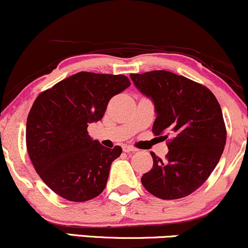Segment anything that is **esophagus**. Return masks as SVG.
Here are the masks:
<instances>
[{
  "instance_id": "34e87169",
  "label": "esophagus",
  "mask_w": 248,
  "mask_h": 248,
  "mask_svg": "<svg viewBox=\"0 0 248 248\" xmlns=\"http://www.w3.org/2000/svg\"><path fill=\"white\" fill-rule=\"evenodd\" d=\"M123 151L124 152H136L137 151V148H135V147H132V146H130V145H123Z\"/></svg>"
}]
</instances>
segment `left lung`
Returning <instances> with one entry per match:
<instances>
[{"label":"left lung","mask_w":248,"mask_h":248,"mask_svg":"<svg viewBox=\"0 0 248 248\" xmlns=\"http://www.w3.org/2000/svg\"><path fill=\"white\" fill-rule=\"evenodd\" d=\"M130 78L153 102L154 135L171 137L166 159L151 153L153 168L142 175V186L161 200L188 196L205 182L222 156L226 130L219 103L206 87L171 72Z\"/></svg>","instance_id":"obj_1"}]
</instances>
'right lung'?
<instances>
[{"mask_svg":"<svg viewBox=\"0 0 248 248\" xmlns=\"http://www.w3.org/2000/svg\"><path fill=\"white\" fill-rule=\"evenodd\" d=\"M124 75L80 72L45 90L26 121V147L40 179L55 194L84 202L104 190L121 146L107 148L88 135L110 98L130 87Z\"/></svg>","mask_w":248,"mask_h":248,"instance_id":"obj_1","label":"right lung"}]
</instances>
